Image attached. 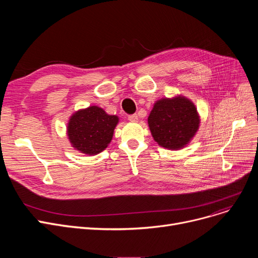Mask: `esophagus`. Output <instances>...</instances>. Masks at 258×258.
<instances>
[{
	"instance_id": "34e87169",
	"label": "esophagus",
	"mask_w": 258,
	"mask_h": 258,
	"mask_svg": "<svg viewBox=\"0 0 258 258\" xmlns=\"http://www.w3.org/2000/svg\"><path fill=\"white\" fill-rule=\"evenodd\" d=\"M127 119H128L130 121H132V122H137V121L139 120V118H138V115H137V114H132V115H128V116H127Z\"/></svg>"
}]
</instances>
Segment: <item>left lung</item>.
<instances>
[{"mask_svg": "<svg viewBox=\"0 0 258 258\" xmlns=\"http://www.w3.org/2000/svg\"><path fill=\"white\" fill-rule=\"evenodd\" d=\"M199 124L197 108L185 97L157 101L148 116V126L155 141L168 150L184 147L198 132Z\"/></svg>", "mask_w": 258, "mask_h": 258, "instance_id": "left-lung-1", "label": "left lung"}]
</instances>
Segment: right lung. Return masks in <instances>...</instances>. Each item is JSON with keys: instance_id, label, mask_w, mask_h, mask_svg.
Here are the masks:
<instances>
[{"instance_id": "right-lung-1", "label": "right lung", "mask_w": 258, "mask_h": 258, "mask_svg": "<svg viewBox=\"0 0 258 258\" xmlns=\"http://www.w3.org/2000/svg\"><path fill=\"white\" fill-rule=\"evenodd\" d=\"M118 117L107 115L98 106L76 112L68 124V136L73 147L87 155H97L111 142Z\"/></svg>"}]
</instances>
